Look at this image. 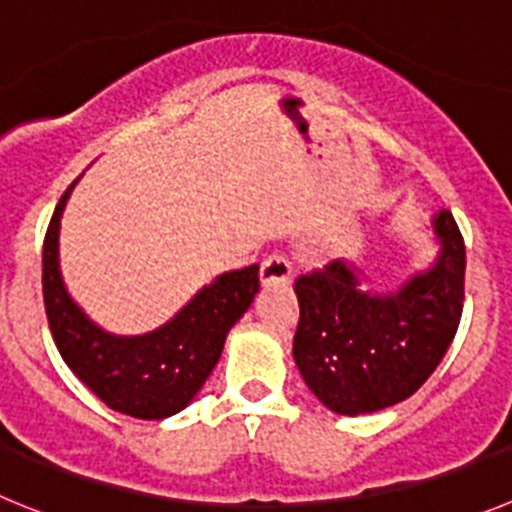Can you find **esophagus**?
I'll use <instances>...</instances> for the list:
<instances>
[{"instance_id": "obj_1", "label": "esophagus", "mask_w": 512, "mask_h": 512, "mask_svg": "<svg viewBox=\"0 0 512 512\" xmlns=\"http://www.w3.org/2000/svg\"><path fill=\"white\" fill-rule=\"evenodd\" d=\"M290 273H293V265H290L288 257L280 255V252L265 257V262H262V267H260V278L265 285L285 283V280L290 278Z\"/></svg>"}]
</instances>
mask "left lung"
<instances>
[{"instance_id": "1", "label": "left lung", "mask_w": 512, "mask_h": 512, "mask_svg": "<svg viewBox=\"0 0 512 512\" xmlns=\"http://www.w3.org/2000/svg\"><path fill=\"white\" fill-rule=\"evenodd\" d=\"M441 255L395 296L359 288L342 260L296 278L293 357L334 413H375L411 398L454 342L464 308V239L451 211L434 219Z\"/></svg>"}]
</instances>
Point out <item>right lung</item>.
Segmentation results:
<instances>
[{
  "instance_id": "obj_1",
  "label": "right lung",
  "mask_w": 512,
  "mask_h": 512,
  "mask_svg": "<svg viewBox=\"0 0 512 512\" xmlns=\"http://www.w3.org/2000/svg\"><path fill=\"white\" fill-rule=\"evenodd\" d=\"M76 181L55 206L43 242V298L50 334L63 362L101 403L124 416L160 421L186 408L211 375L229 329L260 290V265L219 275L176 319L153 334H107L68 298L58 273V227Z\"/></svg>"
}]
</instances>
